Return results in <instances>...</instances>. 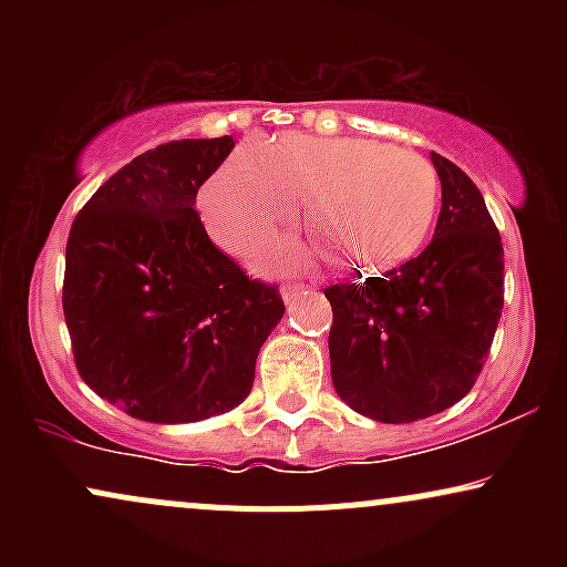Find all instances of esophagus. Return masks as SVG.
Wrapping results in <instances>:
<instances>
[{
	"instance_id": "obj_1",
	"label": "esophagus",
	"mask_w": 567,
	"mask_h": 567,
	"mask_svg": "<svg viewBox=\"0 0 567 567\" xmlns=\"http://www.w3.org/2000/svg\"><path fill=\"white\" fill-rule=\"evenodd\" d=\"M303 292H309V285H298V282L282 285V298H285V301H288V303L296 301V298H301Z\"/></svg>"
}]
</instances>
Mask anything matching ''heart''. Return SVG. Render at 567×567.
<instances>
[{
    "label": "heart",
    "instance_id": "b5f03b06",
    "mask_svg": "<svg viewBox=\"0 0 567 567\" xmlns=\"http://www.w3.org/2000/svg\"><path fill=\"white\" fill-rule=\"evenodd\" d=\"M309 199V231L341 269L375 271L413 256L440 210V175L386 143L311 135L247 143L199 192V216L229 252H250Z\"/></svg>",
    "mask_w": 567,
    "mask_h": 567
}]
</instances>
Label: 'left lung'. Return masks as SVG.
<instances>
[{"instance_id": "1", "label": "left lung", "mask_w": 567, "mask_h": 567, "mask_svg": "<svg viewBox=\"0 0 567 567\" xmlns=\"http://www.w3.org/2000/svg\"><path fill=\"white\" fill-rule=\"evenodd\" d=\"M442 207L421 256L324 290L330 375L351 410L410 424L455 405L483 370L504 309V245L483 194L432 152Z\"/></svg>"}]
</instances>
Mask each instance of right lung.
<instances>
[{"label":"right lung","instance_id":"right-lung-1","mask_svg":"<svg viewBox=\"0 0 567 567\" xmlns=\"http://www.w3.org/2000/svg\"><path fill=\"white\" fill-rule=\"evenodd\" d=\"M231 135L162 143L114 173L74 218L63 317L82 381L127 415L192 424L243 405L285 303L202 226L199 186Z\"/></svg>","mask_w":567,"mask_h":567}]
</instances>
